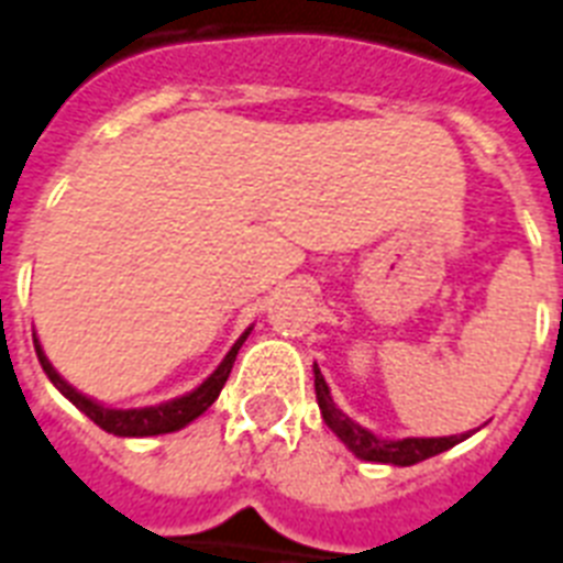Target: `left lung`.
<instances>
[{"label": "left lung", "mask_w": 563, "mask_h": 563, "mask_svg": "<svg viewBox=\"0 0 563 563\" xmlns=\"http://www.w3.org/2000/svg\"><path fill=\"white\" fill-rule=\"evenodd\" d=\"M316 397L318 406H321V418L335 435L342 438L351 453H356L365 462H379V464H397V467H409V464H418L423 459H432V455L444 453L450 446H455L459 441H464L467 435H446V438H400V441H388V438H376L374 432H368L365 427H360L356 420H351L330 397V388H327L324 376L316 368Z\"/></svg>", "instance_id": "8db88e82"}]
</instances>
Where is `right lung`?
I'll list each match as a JSON object with an SVG mask.
<instances>
[{
    "instance_id": "1",
    "label": "right lung",
    "mask_w": 563,
    "mask_h": 563,
    "mask_svg": "<svg viewBox=\"0 0 563 563\" xmlns=\"http://www.w3.org/2000/svg\"><path fill=\"white\" fill-rule=\"evenodd\" d=\"M247 333H251V327H247L245 333L239 335L236 344L230 347V353L221 360L219 368L212 371V374L207 376L195 391L184 394V397H175V400L169 402H161V406H145V409H108V406H101V402L84 397L81 391H75L73 385L66 383L64 376L52 368V362L46 360V353H43L37 339H34V351H37L40 365H43L46 376L52 379V385H55L57 391L64 394L66 400L73 402V406H78V409H81L84 415L96 423V427H101L104 432H113V435H122V438H145V435H166V432H178V429H184L187 423H192L198 415H203V411L210 409L212 402H216V397H219L221 388H224V383H228L230 368H233L239 347H242V342L247 339Z\"/></svg>"
}]
</instances>
